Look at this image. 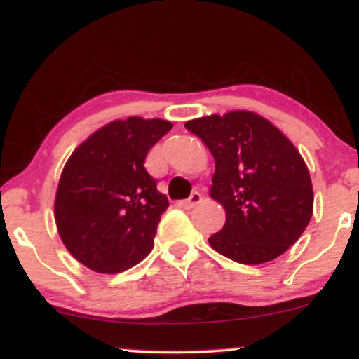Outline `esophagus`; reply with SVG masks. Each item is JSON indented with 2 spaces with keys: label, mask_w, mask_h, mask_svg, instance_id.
Masks as SVG:
<instances>
[{
  "label": "esophagus",
  "mask_w": 359,
  "mask_h": 359,
  "mask_svg": "<svg viewBox=\"0 0 359 359\" xmlns=\"http://www.w3.org/2000/svg\"><path fill=\"white\" fill-rule=\"evenodd\" d=\"M201 201H203V196H201L199 192H192L189 199L180 201L179 204L182 205V208H185V209H192V208H196L197 204H201Z\"/></svg>",
  "instance_id": "esophagus-1"
}]
</instances>
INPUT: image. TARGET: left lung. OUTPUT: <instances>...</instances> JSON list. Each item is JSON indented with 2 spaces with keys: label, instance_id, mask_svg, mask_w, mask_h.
Returning a JSON list of instances; mask_svg holds the SVG:
<instances>
[{
  "label": "left lung",
  "instance_id": "obj_1",
  "mask_svg": "<svg viewBox=\"0 0 359 359\" xmlns=\"http://www.w3.org/2000/svg\"><path fill=\"white\" fill-rule=\"evenodd\" d=\"M216 162L209 196L226 211L209 245L245 265L275 259L306 231L314 209L311 175L294 143L251 111L191 119Z\"/></svg>",
  "mask_w": 359,
  "mask_h": 359
}]
</instances>
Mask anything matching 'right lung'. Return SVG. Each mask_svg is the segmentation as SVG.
<instances>
[{"mask_svg":"<svg viewBox=\"0 0 359 359\" xmlns=\"http://www.w3.org/2000/svg\"><path fill=\"white\" fill-rule=\"evenodd\" d=\"M167 119H116L82 142L62 170L55 224L65 248L97 273L125 271L154 248L165 194L143 167Z\"/></svg>","mask_w":359,"mask_h":359,"instance_id":"right-lung-1","label":"right lung"}]
</instances>
